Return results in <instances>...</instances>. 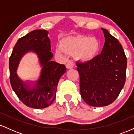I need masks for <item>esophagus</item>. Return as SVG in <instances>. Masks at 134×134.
<instances>
[{
  "instance_id": "34e87169",
  "label": "esophagus",
  "mask_w": 134,
  "mask_h": 134,
  "mask_svg": "<svg viewBox=\"0 0 134 134\" xmlns=\"http://www.w3.org/2000/svg\"><path fill=\"white\" fill-rule=\"evenodd\" d=\"M74 62L72 60H69L67 63V64H66V67L68 69H71L74 67Z\"/></svg>"
}]
</instances>
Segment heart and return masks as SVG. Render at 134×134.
<instances>
[{"label": "heart", "mask_w": 134, "mask_h": 134, "mask_svg": "<svg viewBox=\"0 0 134 134\" xmlns=\"http://www.w3.org/2000/svg\"><path fill=\"white\" fill-rule=\"evenodd\" d=\"M100 49V43L94 37L76 36L65 37L57 46V54L65 55L66 52L76 53L78 59L82 62H89L96 57Z\"/></svg>", "instance_id": "heart-1"}]
</instances>
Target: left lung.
Returning <instances> with one entry per match:
<instances>
[{
	"instance_id": "left-lung-1",
	"label": "left lung",
	"mask_w": 134,
	"mask_h": 134,
	"mask_svg": "<svg viewBox=\"0 0 134 134\" xmlns=\"http://www.w3.org/2000/svg\"><path fill=\"white\" fill-rule=\"evenodd\" d=\"M105 38L101 53L92 60L77 63L80 76V92L92 107L112 103L124 86L127 60L117 39L101 28Z\"/></svg>"
}]
</instances>
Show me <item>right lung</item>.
Instances as JSON below:
<instances>
[{
	"label": "right lung",
	"mask_w": 134,
	"mask_h": 134,
	"mask_svg": "<svg viewBox=\"0 0 134 134\" xmlns=\"http://www.w3.org/2000/svg\"><path fill=\"white\" fill-rule=\"evenodd\" d=\"M48 32L36 30L19 38L9 58L10 81L19 99L27 107L35 109L47 108L56 97L60 78L66 72L65 66L52 60ZM32 52L37 55L41 67L37 81H24L17 74V69L23 56Z\"/></svg>",
	"instance_id": "right-lung-1"
}]
</instances>
